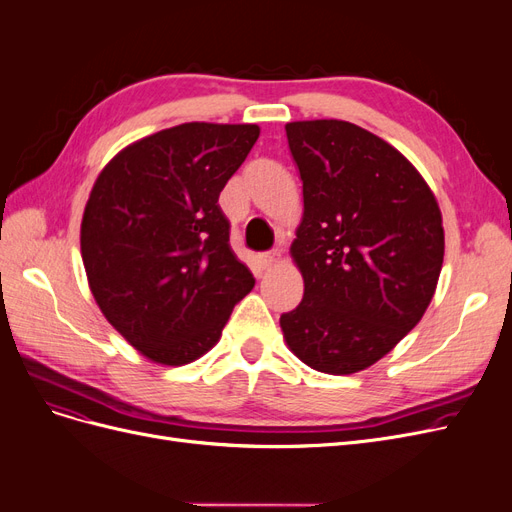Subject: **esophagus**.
<instances>
[{
    "label": "esophagus",
    "mask_w": 512,
    "mask_h": 512,
    "mask_svg": "<svg viewBox=\"0 0 512 512\" xmlns=\"http://www.w3.org/2000/svg\"><path fill=\"white\" fill-rule=\"evenodd\" d=\"M280 258H282V254L277 252V250H273V252L260 254V256H258V262L262 265V269H271V267L277 265V262H280Z\"/></svg>",
    "instance_id": "esophagus-1"
}]
</instances>
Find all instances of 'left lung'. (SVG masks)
<instances>
[{
	"label": "left lung",
	"mask_w": 512,
	"mask_h": 512,
	"mask_svg": "<svg viewBox=\"0 0 512 512\" xmlns=\"http://www.w3.org/2000/svg\"><path fill=\"white\" fill-rule=\"evenodd\" d=\"M286 136L303 181L290 256L305 290L280 327L305 365L356 374L429 307L444 260L442 213L410 160L350 121H292Z\"/></svg>",
	"instance_id": "1"
}]
</instances>
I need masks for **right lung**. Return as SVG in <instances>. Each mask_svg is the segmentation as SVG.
<instances>
[{"mask_svg": "<svg viewBox=\"0 0 512 512\" xmlns=\"http://www.w3.org/2000/svg\"><path fill=\"white\" fill-rule=\"evenodd\" d=\"M258 134L256 123H181L121 149L91 188L81 222L91 294L153 363L200 359L254 288L218 198Z\"/></svg>", "mask_w": 512, "mask_h": 512, "instance_id": "1", "label": "right lung"}]
</instances>
